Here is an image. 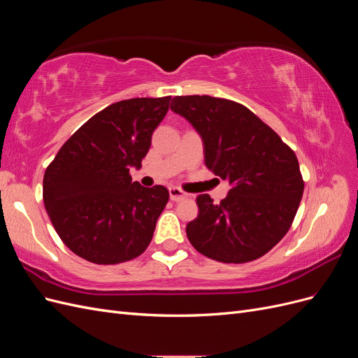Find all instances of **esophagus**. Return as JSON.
<instances>
[{
  "instance_id": "obj_1",
  "label": "esophagus",
  "mask_w": 358,
  "mask_h": 358,
  "mask_svg": "<svg viewBox=\"0 0 358 358\" xmlns=\"http://www.w3.org/2000/svg\"><path fill=\"white\" fill-rule=\"evenodd\" d=\"M169 194H170V200H173V201H180V200L188 197L187 192H183L180 188H176V187L169 188Z\"/></svg>"
}]
</instances>
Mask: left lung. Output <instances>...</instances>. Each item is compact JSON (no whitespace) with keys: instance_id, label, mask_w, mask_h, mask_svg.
<instances>
[{"instance_id":"1","label":"left lung","mask_w":358,"mask_h":358,"mask_svg":"<svg viewBox=\"0 0 358 358\" xmlns=\"http://www.w3.org/2000/svg\"><path fill=\"white\" fill-rule=\"evenodd\" d=\"M170 109L203 140L204 164L230 183L220 204L197 197L187 225L191 245L221 263H248L268 252L289 230L305 183L282 138L248 107L209 95L175 96Z\"/></svg>"}]
</instances>
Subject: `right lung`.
<instances>
[{
	"label": "right lung",
	"instance_id": "add662e5",
	"mask_svg": "<svg viewBox=\"0 0 358 358\" xmlns=\"http://www.w3.org/2000/svg\"><path fill=\"white\" fill-rule=\"evenodd\" d=\"M171 96L117 101L62 145L43 178V200L61 241L95 264L145 252L169 201L162 185L145 188L129 169L142 167Z\"/></svg>",
	"mask_w": 358,
	"mask_h": 358
}]
</instances>
